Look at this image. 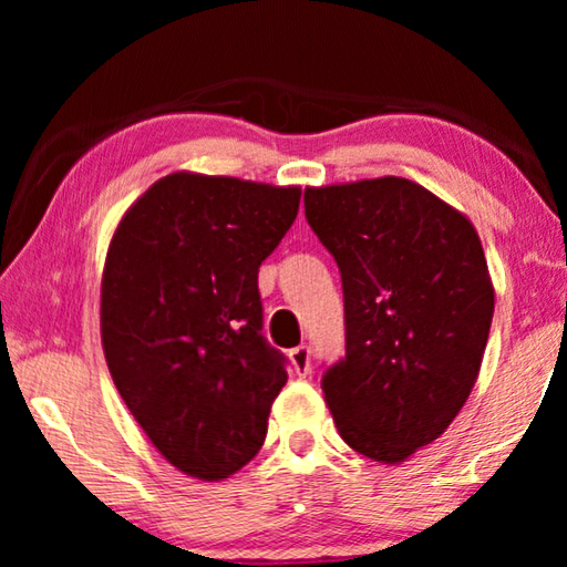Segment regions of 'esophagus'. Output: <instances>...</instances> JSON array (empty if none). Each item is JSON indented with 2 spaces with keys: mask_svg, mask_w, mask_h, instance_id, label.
<instances>
[{
  "mask_svg": "<svg viewBox=\"0 0 567 567\" xmlns=\"http://www.w3.org/2000/svg\"><path fill=\"white\" fill-rule=\"evenodd\" d=\"M290 362H292V370L297 375L305 378L307 372H310V362H312V350L307 348V344H300V348L290 350Z\"/></svg>",
  "mask_w": 567,
  "mask_h": 567,
  "instance_id": "obj_1",
  "label": "esophagus"
}]
</instances>
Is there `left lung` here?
Here are the masks:
<instances>
[{
    "label": "left lung",
    "instance_id": "left-lung-1",
    "mask_svg": "<svg viewBox=\"0 0 567 567\" xmlns=\"http://www.w3.org/2000/svg\"><path fill=\"white\" fill-rule=\"evenodd\" d=\"M305 217L342 275L344 358L322 375L354 453L398 465L473 392L495 290L470 219L405 177L307 187Z\"/></svg>",
    "mask_w": 567,
    "mask_h": 567
}]
</instances>
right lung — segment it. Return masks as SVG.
Wrapping results in <instances>:
<instances>
[{"label": "right lung", "mask_w": 567, "mask_h": 567, "mask_svg": "<svg viewBox=\"0 0 567 567\" xmlns=\"http://www.w3.org/2000/svg\"><path fill=\"white\" fill-rule=\"evenodd\" d=\"M300 187L172 172L114 229L100 330L110 375L150 443L207 483L265 443L285 358L262 338L257 272Z\"/></svg>", "instance_id": "right-lung-1"}]
</instances>
